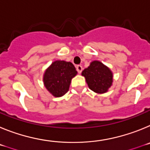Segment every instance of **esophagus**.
<instances>
[{"label": "esophagus", "instance_id": "obj_1", "mask_svg": "<svg viewBox=\"0 0 150 150\" xmlns=\"http://www.w3.org/2000/svg\"><path fill=\"white\" fill-rule=\"evenodd\" d=\"M76 71H77V72L79 73V74H81V72L83 71V67H82L81 65H77L76 67Z\"/></svg>", "mask_w": 150, "mask_h": 150}]
</instances>
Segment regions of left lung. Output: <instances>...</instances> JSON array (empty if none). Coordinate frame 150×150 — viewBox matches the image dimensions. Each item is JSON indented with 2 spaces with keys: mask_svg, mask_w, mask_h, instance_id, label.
I'll return each instance as SVG.
<instances>
[{
  "mask_svg": "<svg viewBox=\"0 0 150 150\" xmlns=\"http://www.w3.org/2000/svg\"><path fill=\"white\" fill-rule=\"evenodd\" d=\"M82 75L85 76L88 86L98 94L105 93L112 86V73L109 67L98 61H93Z\"/></svg>",
  "mask_w": 150,
  "mask_h": 150,
  "instance_id": "obj_1",
  "label": "left lung"
}]
</instances>
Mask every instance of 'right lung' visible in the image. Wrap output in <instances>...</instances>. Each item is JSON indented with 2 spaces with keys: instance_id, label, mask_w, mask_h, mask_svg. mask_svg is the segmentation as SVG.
Instances as JSON below:
<instances>
[{
  "instance_id": "1",
  "label": "right lung",
  "mask_w": 150,
  "mask_h": 150,
  "mask_svg": "<svg viewBox=\"0 0 150 150\" xmlns=\"http://www.w3.org/2000/svg\"><path fill=\"white\" fill-rule=\"evenodd\" d=\"M77 71L71 62L55 61L46 69L43 83L46 89L55 97H62L69 90L71 79Z\"/></svg>"
}]
</instances>
